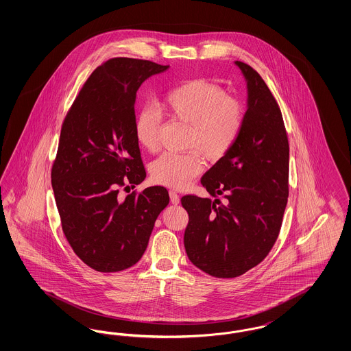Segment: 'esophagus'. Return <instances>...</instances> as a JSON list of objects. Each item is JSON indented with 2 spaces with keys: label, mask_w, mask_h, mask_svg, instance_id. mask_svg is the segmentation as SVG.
<instances>
[{
  "label": "esophagus",
  "mask_w": 351,
  "mask_h": 351,
  "mask_svg": "<svg viewBox=\"0 0 351 351\" xmlns=\"http://www.w3.org/2000/svg\"><path fill=\"white\" fill-rule=\"evenodd\" d=\"M169 200H171V204H173V205H178L180 202L179 195L176 192H169Z\"/></svg>",
  "instance_id": "34e87169"
}]
</instances>
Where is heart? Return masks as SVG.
Here are the masks:
<instances>
[{
  "label": "heart",
  "mask_w": 351,
  "mask_h": 351,
  "mask_svg": "<svg viewBox=\"0 0 351 351\" xmlns=\"http://www.w3.org/2000/svg\"><path fill=\"white\" fill-rule=\"evenodd\" d=\"M168 117L188 125V154L166 152L150 166L151 180L173 189H183L204 169L200 154L210 162L222 159L238 139L245 108L237 97L226 95L218 84L195 79L178 85L160 102ZM160 117L151 109L142 110L134 122V136L145 150H158Z\"/></svg>",
  "instance_id": "obj_1"
}]
</instances>
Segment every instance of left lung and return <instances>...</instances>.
<instances>
[{
  "label": "left lung",
  "instance_id": "obj_1",
  "mask_svg": "<svg viewBox=\"0 0 351 351\" xmlns=\"http://www.w3.org/2000/svg\"><path fill=\"white\" fill-rule=\"evenodd\" d=\"M247 82V110L230 151L205 172L213 196L182 197L188 212L184 246L189 261L216 278L258 266L275 245L288 200L289 145L280 108L261 75L235 62Z\"/></svg>",
  "mask_w": 351,
  "mask_h": 351
}]
</instances>
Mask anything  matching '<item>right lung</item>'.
Listing matches in <instances>:
<instances>
[{"label": "right lung", "mask_w": 351, "mask_h": 351, "mask_svg": "<svg viewBox=\"0 0 351 351\" xmlns=\"http://www.w3.org/2000/svg\"><path fill=\"white\" fill-rule=\"evenodd\" d=\"M167 68L109 59L88 77L63 121L51 184L69 246L99 272L134 266L169 202L167 189L158 185L118 196L146 178L134 136L136 90Z\"/></svg>", "instance_id": "right-lung-1"}]
</instances>
